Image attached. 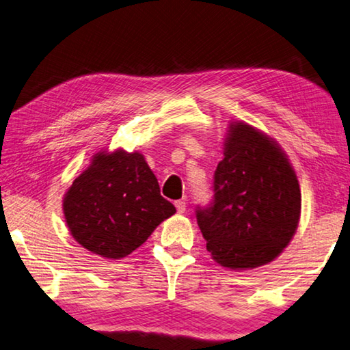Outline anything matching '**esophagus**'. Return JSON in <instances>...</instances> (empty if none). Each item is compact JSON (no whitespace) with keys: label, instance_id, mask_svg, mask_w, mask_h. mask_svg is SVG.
I'll use <instances>...</instances> for the list:
<instances>
[{"label":"esophagus","instance_id":"34e87169","mask_svg":"<svg viewBox=\"0 0 350 350\" xmlns=\"http://www.w3.org/2000/svg\"><path fill=\"white\" fill-rule=\"evenodd\" d=\"M175 207H176L178 213H184L186 212V201H183V200L175 201Z\"/></svg>","mask_w":350,"mask_h":350}]
</instances>
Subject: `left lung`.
Wrapping results in <instances>:
<instances>
[{"label":"left lung","mask_w":350,"mask_h":350,"mask_svg":"<svg viewBox=\"0 0 350 350\" xmlns=\"http://www.w3.org/2000/svg\"><path fill=\"white\" fill-rule=\"evenodd\" d=\"M213 193L208 207L196 208V221L219 265H265L293 239L301 208L297 175L279 144L248 123L230 124Z\"/></svg>","instance_id":"left-lung-1"}]
</instances>
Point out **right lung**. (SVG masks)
I'll return each instance as SVG.
<instances>
[{
	"mask_svg": "<svg viewBox=\"0 0 350 350\" xmlns=\"http://www.w3.org/2000/svg\"><path fill=\"white\" fill-rule=\"evenodd\" d=\"M176 212L140 152H98L64 196L71 236L88 252L122 259Z\"/></svg>",
	"mask_w": 350,
	"mask_h": 350,
	"instance_id": "add662e5",
	"label": "right lung"
}]
</instances>
